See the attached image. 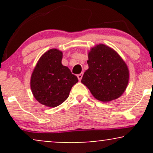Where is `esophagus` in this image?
Segmentation results:
<instances>
[{
	"instance_id": "esophagus-1",
	"label": "esophagus",
	"mask_w": 153,
	"mask_h": 153,
	"mask_svg": "<svg viewBox=\"0 0 153 153\" xmlns=\"http://www.w3.org/2000/svg\"><path fill=\"white\" fill-rule=\"evenodd\" d=\"M82 75H83V73H80V74H78V75H77V76H78V78L79 80H81V79L82 78Z\"/></svg>"
}]
</instances>
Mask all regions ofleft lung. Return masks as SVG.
Masks as SVG:
<instances>
[{
    "mask_svg": "<svg viewBox=\"0 0 153 153\" xmlns=\"http://www.w3.org/2000/svg\"><path fill=\"white\" fill-rule=\"evenodd\" d=\"M88 69L81 82L95 99L109 102L118 99L127 88L129 73L127 64L111 47L100 44L88 52Z\"/></svg>",
    "mask_w": 153,
    "mask_h": 153,
    "instance_id": "left-lung-1",
    "label": "left lung"
}]
</instances>
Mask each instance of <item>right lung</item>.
Instances as JSON below:
<instances>
[{
  "mask_svg": "<svg viewBox=\"0 0 153 153\" xmlns=\"http://www.w3.org/2000/svg\"><path fill=\"white\" fill-rule=\"evenodd\" d=\"M62 52L51 49L42 55L33 71L30 85L37 101L48 107H56L69 96L72 87L78 82L68 67L62 64Z\"/></svg>",
  "mask_w": 153,
  "mask_h": 153,
  "instance_id": "1",
  "label": "right lung"
}]
</instances>
